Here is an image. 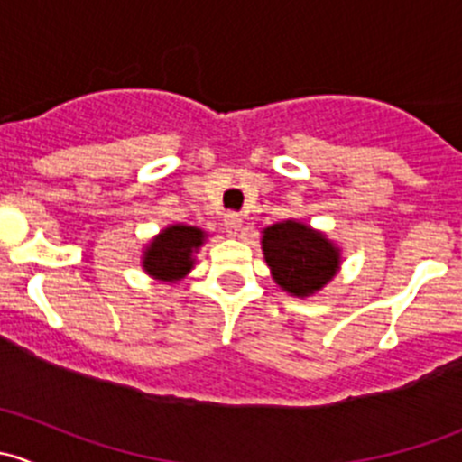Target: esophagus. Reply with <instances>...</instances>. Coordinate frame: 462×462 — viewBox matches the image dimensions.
<instances>
[{
	"label": "esophagus",
	"instance_id": "esophagus-1",
	"mask_svg": "<svg viewBox=\"0 0 462 462\" xmlns=\"http://www.w3.org/2000/svg\"><path fill=\"white\" fill-rule=\"evenodd\" d=\"M241 226H244V218H241L239 214L230 212V214H226V217H223V227H226V232L230 236H239Z\"/></svg>",
	"mask_w": 462,
	"mask_h": 462
}]
</instances>
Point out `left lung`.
<instances>
[{"label": "left lung", "mask_w": 462, "mask_h": 462, "mask_svg": "<svg viewBox=\"0 0 462 462\" xmlns=\"http://www.w3.org/2000/svg\"><path fill=\"white\" fill-rule=\"evenodd\" d=\"M261 248L274 282L295 297L313 295L337 274L339 248L306 223L282 221L265 227Z\"/></svg>", "instance_id": "1"}]
</instances>
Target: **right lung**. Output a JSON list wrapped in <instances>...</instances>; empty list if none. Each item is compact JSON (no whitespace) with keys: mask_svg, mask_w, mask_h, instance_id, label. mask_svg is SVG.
<instances>
[{"mask_svg":"<svg viewBox=\"0 0 462 462\" xmlns=\"http://www.w3.org/2000/svg\"><path fill=\"white\" fill-rule=\"evenodd\" d=\"M205 241L201 227L176 226L165 227L158 236L149 241L143 254L144 273L161 282H180L194 268L192 254L197 253Z\"/></svg>","mask_w":462,"mask_h":462,"instance_id":"1","label":"right lung"}]
</instances>
